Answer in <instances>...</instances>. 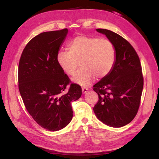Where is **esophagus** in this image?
I'll return each mask as SVG.
<instances>
[{
  "mask_svg": "<svg viewBox=\"0 0 159 159\" xmlns=\"http://www.w3.org/2000/svg\"><path fill=\"white\" fill-rule=\"evenodd\" d=\"M88 88H85V87L82 88V92H83V93H87V92H88Z\"/></svg>",
  "mask_w": 159,
  "mask_h": 159,
  "instance_id": "esophagus-1",
  "label": "esophagus"
}]
</instances>
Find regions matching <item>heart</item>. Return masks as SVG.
<instances>
[{
  "mask_svg": "<svg viewBox=\"0 0 159 159\" xmlns=\"http://www.w3.org/2000/svg\"><path fill=\"white\" fill-rule=\"evenodd\" d=\"M67 50H60L56 61L64 73L72 75L80 65L81 68L74 74V83L89 85L95 77L102 79L112 71L116 52L111 42L99 38L78 36L68 44Z\"/></svg>",
  "mask_w": 159,
  "mask_h": 159,
  "instance_id": "heart-1",
  "label": "heart"
}]
</instances>
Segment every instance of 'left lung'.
<instances>
[{"label": "left lung", "instance_id": "left-lung-1", "mask_svg": "<svg viewBox=\"0 0 159 159\" xmlns=\"http://www.w3.org/2000/svg\"><path fill=\"white\" fill-rule=\"evenodd\" d=\"M112 42L116 60L111 73L93 85L99 100L93 111L99 121L112 127H121L135 117L140 105L143 77L140 60L133 46L117 34L96 29Z\"/></svg>", "mask_w": 159, "mask_h": 159}]
</instances>
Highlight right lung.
I'll list each match as a JSON object with an SVG mask.
<instances>
[{
	"label": "right lung",
	"mask_w": 159,
	"mask_h": 159,
	"mask_svg": "<svg viewBox=\"0 0 159 159\" xmlns=\"http://www.w3.org/2000/svg\"><path fill=\"white\" fill-rule=\"evenodd\" d=\"M68 30L42 32L28 43L18 65V88L30 115L42 127L50 131L64 128L73 117L71 102L82 93L80 86L70 83L56 61Z\"/></svg>",
	"instance_id": "1"
}]
</instances>
